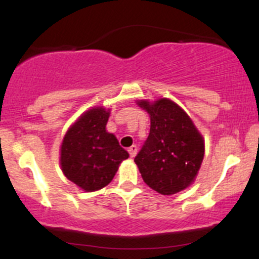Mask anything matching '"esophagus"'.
Masks as SVG:
<instances>
[{"mask_svg": "<svg viewBox=\"0 0 259 259\" xmlns=\"http://www.w3.org/2000/svg\"><path fill=\"white\" fill-rule=\"evenodd\" d=\"M127 152H129L130 157H135L136 153H138V146H136V145H133V146L127 150Z\"/></svg>", "mask_w": 259, "mask_h": 259, "instance_id": "obj_1", "label": "esophagus"}]
</instances>
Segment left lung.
<instances>
[{"label":"left lung","mask_w":259,"mask_h":259,"mask_svg":"<svg viewBox=\"0 0 259 259\" xmlns=\"http://www.w3.org/2000/svg\"><path fill=\"white\" fill-rule=\"evenodd\" d=\"M139 106L150 114L151 127L134 160L151 189L162 195L177 194L197 175L204 154L203 139L173 101H141Z\"/></svg>","instance_id":"1"}]
</instances>
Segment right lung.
Here are the masks:
<instances>
[{"mask_svg": "<svg viewBox=\"0 0 259 259\" xmlns=\"http://www.w3.org/2000/svg\"><path fill=\"white\" fill-rule=\"evenodd\" d=\"M109 112L92 108L70 126L61 148L65 177L85 191H96L111 183L129 153L113 134L106 132Z\"/></svg>", "mask_w": 259, "mask_h": 259, "instance_id": "add662e5", "label": "right lung"}]
</instances>
